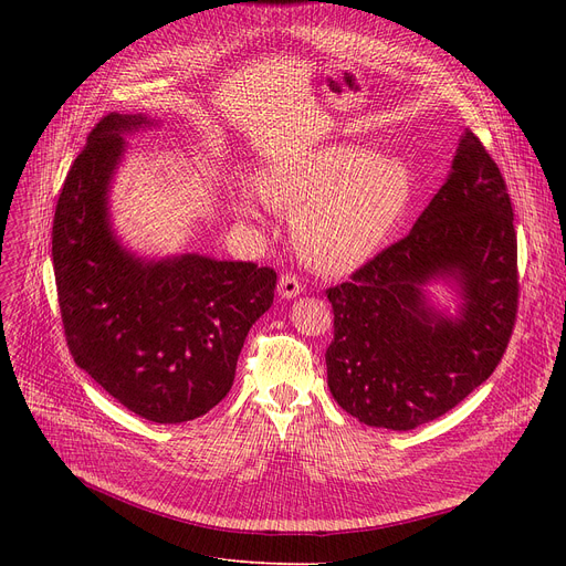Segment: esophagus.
<instances>
[{
    "mask_svg": "<svg viewBox=\"0 0 566 566\" xmlns=\"http://www.w3.org/2000/svg\"><path fill=\"white\" fill-rule=\"evenodd\" d=\"M277 291H280L282 298H286V301L295 298V295L303 293V280L295 273H284L277 282Z\"/></svg>",
    "mask_w": 566,
    "mask_h": 566,
    "instance_id": "esophagus-1",
    "label": "esophagus"
}]
</instances>
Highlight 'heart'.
<instances>
[{
	"label": "heart",
	"mask_w": 566,
	"mask_h": 566,
	"mask_svg": "<svg viewBox=\"0 0 566 566\" xmlns=\"http://www.w3.org/2000/svg\"><path fill=\"white\" fill-rule=\"evenodd\" d=\"M265 199L295 211L293 238L303 259L323 273L350 271L392 231L412 195L403 163L360 146H325L277 165L263 178ZM241 211L259 218L254 195Z\"/></svg>",
	"instance_id": "heart-1"
}]
</instances>
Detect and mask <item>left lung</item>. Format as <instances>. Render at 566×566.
Wrapping results in <instances>:
<instances>
[{"label":"left lung","mask_w":566,"mask_h":566,"mask_svg":"<svg viewBox=\"0 0 566 566\" xmlns=\"http://www.w3.org/2000/svg\"><path fill=\"white\" fill-rule=\"evenodd\" d=\"M512 199L482 139L465 128L448 181L412 231L325 291L335 339L325 350L335 401L369 427L427 424L495 371L518 312ZM462 286V318L436 313L421 289Z\"/></svg>","instance_id":"left-lung-1"}]
</instances>
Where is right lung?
I'll list each match as a JSON object with an SVG mask.
<instances>
[{
    "label": "right lung",
    "instance_id": "add662e5",
    "mask_svg": "<svg viewBox=\"0 0 566 566\" xmlns=\"http://www.w3.org/2000/svg\"><path fill=\"white\" fill-rule=\"evenodd\" d=\"M148 124L107 114L71 165L52 222L59 310L73 360L139 418H201L233 385L252 323L273 305L277 273L252 261L184 254L142 261L116 243L107 188L122 133Z\"/></svg>",
    "mask_w": 566,
    "mask_h": 566
}]
</instances>
